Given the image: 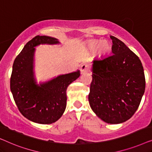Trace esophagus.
Masks as SVG:
<instances>
[{
	"label": "esophagus",
	"mask_w": 152,
	"mask_h": 152,
	"mask_svg": "<svg viewBox=\"0 0 152 152\" xmlns=\"http://www.w3.org/2000/svg\"><path fill=\"white\" fill-rule=\"evenodd\" d=\"M80 69H81V72L84 73V72H87L88 71L89 67H88V66L87 65V64H83L81 66Z\"/></svg>",
	"instance_id": "1"
}]
</instances>
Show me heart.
Listing matches in <instances>:
<instances>
[{
	"instance_id": "obj_1",
	"label": "heart",
	"mask_w": 152,
	"mask_h": 152,
	"mask_svg": "<svg viewBox=\"0 0 152 152\" xmlns=\"http://www.w3.org/2000/svg\"><path fill=\"white\" fill-rule=\"evenodd\" d=\"M89 49L91 51H95L97 50V53L98 55H104L110 50V46L106 41H95L91 42L88 45Z\"/></svg>"
}]
</instances>
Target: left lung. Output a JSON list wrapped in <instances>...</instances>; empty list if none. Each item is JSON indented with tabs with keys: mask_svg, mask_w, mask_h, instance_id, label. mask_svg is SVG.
Here are the masks:
<instances>
[{
	"mask_svg": "<svg viewBox=\"0 0 152 152\" xmlns=\"http://www.w3.org/2000/svg\"><path fill=\"white\" fill-rule=\"evenodd\" d=\"M111 55L94 59L88 101L103 121L119 124L138 109L145 90L142 64L136 54L113 36Z\"/></svg>",
	"mask_w": 152,
	"mask_h": 152,
	"instance_id": "obj_1",
	"label": "left lung"
}]
</instances>
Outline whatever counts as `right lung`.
<instances>
[{
  "instance_id": "obj_1",
  "label": "right lung",
  "mask_w": 152,
  "mask_h": 152,
  "mask_svg": "<svg viewBox=\"0 0 152 152\" xmlns=\"http://www.w3.org/2000/svg\"><path fill=\"white\" fill-rule=\"evenodd\" d=\"M57 39L37 36L29 41L14 60L10 77V89L18 109L27 119L39 124H51L59 120L66 107V89L80 76V72L62 75L36 84L32 72L34 47L41 43L55 44Z\"/></svg>"
}]
</instances>
